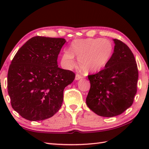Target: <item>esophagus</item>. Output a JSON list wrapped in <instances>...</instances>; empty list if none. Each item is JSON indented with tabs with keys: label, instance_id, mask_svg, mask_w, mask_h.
I'll use <instances>...</instances> for the list:
<instances>
[{
	"label": "esophagus",
	"instance_id": "esophagus-1",
	"mask_svg": "<svg viewBox=\"0 0 149 149\" xmlns=\"http://www.w3.org/2000/svg\"><path fill=\"white\" fill-rule=\"evenodd\" d=\"M83 78V76L82 75H81L80 74H76V75H75V80H79L80 79Z\"/></svg>",
	"mask_w": 149,
	"mask_h": 149
}]
</instances>
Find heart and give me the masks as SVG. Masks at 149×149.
<instances>
[{
	"mask_svg": "<svg viewBox=\"0 0 149 149\" xmlns=\"http://www.w3.org/2000/svg\"><path fill=\"white\" fill-rule=\"evenodd\" d=\"M113 52L112 43L107 40H78L73 42L72 50H64L61 64L66 68H72L75 63V55L82 70L86 72H95L105 67L111 58Z\"/></svg>",
	"mask_w": 149,
	"mask_h": 149,
	"instance_id": "heart-1",
	"label": "heart"
}]
</instances>
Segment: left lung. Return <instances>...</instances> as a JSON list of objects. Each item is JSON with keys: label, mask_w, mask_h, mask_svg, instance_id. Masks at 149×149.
<instances>
[{"label": "left lung", "mask_w": 149, "mask_h": 149, "mask_svg": "<svg viewBox=\"0 0 149 149\" xmlns=\"http://www.w3.org/2000/svg\"><path fill=\"white\" fill-rule=\"evenodd\" d=\"M113 41L115 45L109 63L102 70L88 76L90 89L86 104L104 117L124 112L132 106L137 91L138 70L133 54L122 41Z\"/></svg>", "instance_id": "left-lung-1"}]
</instances>
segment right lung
<instances>
[{"mask_svg":"<svg viewBox=\"0 0 149 149\" xmlns=\"http://www.w3.org/2000/svg\"><path fill=\"white\" fill-rule=\"evenodd\" d=\"M64 38H31L18 50L8 70V91L11 106L25 119L52 117L63 101V91L75 74L58 67Z\"/></svg>","mask_w":149,"mask_h":149,"instance_id":"add662e5","label":"right lung"}]
</instances>
